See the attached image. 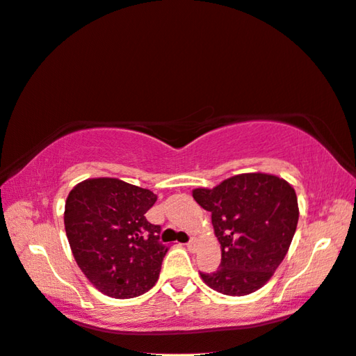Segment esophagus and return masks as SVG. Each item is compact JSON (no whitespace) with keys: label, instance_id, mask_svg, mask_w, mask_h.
<instances>
[{"label":"esophagus","instance_id":"1","mask_svg":"<svg viewBox=\"0 0 356 356\" xmlns=\"http://www.w3.org/2000/svg\"><path fill=\"white\" fill-rule=\"evenodd\" d=\"M187 248L192 251V249H195V238H190V241L187 243Z\"/></svg>","mask_w":356,"mask_h":356}]
</instances>
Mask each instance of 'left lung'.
<instances>
[{
  "label": "left lung",
  "mask_w": 356,
  "mask_h": 356,
  "mask_svg": "<svg viewBox=\"0 0 356 356\" xmlns=\"http://www.w3.org/2000/svg\"><path fill=\"white\" fill-rule=\"evenodd\" d=\"M193 198L211 212L222 259L201 278L225 296L261 289L283 262L299 220L294 188L272 174L230 177L214 188H195Z\"/></svg>",
  "instance_id": "obj_1"
}]
</instances>
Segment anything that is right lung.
<instances>
[{"mask_svg":"<svg viewBox=\"0 0 356 356\" xmlns=\"http://www.w3.org/2000/svg\"><path fill=\"white\" fill-rule=\"evenodd\" d=\"M156 195L123 180L78 184L65 203V232L73 257L100 293L131 299L153 288L168 248L161 227L145 219Z\"/></svg>","mask_w":356,"mask_h":356,"instance_id":"add662e5","label":"right lung"}]
</instances>
